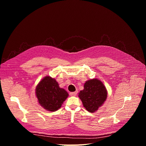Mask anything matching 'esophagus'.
I'll use <instances>...</instances> for the list:
<instances>
[{
    "instance_id": "34e87169",
    "label": "esophagus",
    "mask_w": 146,
    "mask_h": 146,
    "mask_svg": "<svg viewBox=\"0 0 146 146\" xmlns=\"http://www.w3.org/2000/svg\"><path fill=\"white\" fill-rule=\"evenodd\" d=\"M77 94V91H75V92H70V96H76Z\"/></svg>"
}]
</instances>
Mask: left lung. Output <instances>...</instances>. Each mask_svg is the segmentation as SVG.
Segmentation results:
<instances>
[{
	"instance_id": "8db88e82",
	"label": "left lung",
	"mask_w": 146,
	"mask_h": 146,
	"mask_svg": "<svg viewBox=\"0 0 146 146\" xmlns=\"http://www.w3.org/2000/svg\"><path fill=\"white\" fill-rule=\"evenodd\" d=\"M108 91L103 82L96 78L87 81L84 90L80 91L78 97L86 109L90 113L98 110L106 100Z\"/></svg>"
}]
</instances>
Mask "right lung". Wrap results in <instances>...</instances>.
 <instances>
[{"label":"right lung","instance_id":"right-lung-1","mask_svg":"<svg viewBox=\"0 0 146 146\" xmlns=\"http://www.w3.org/2000/svg\"><path fill=\"white\" fill-rule=\"evenodd\" d=\"M36 96L41 107L50 111H55L62 106L69 94L59 87L54 78L46 76L36 86Z\"/></svg>","mask_w":146,"mask_h":146}]
</instances>
